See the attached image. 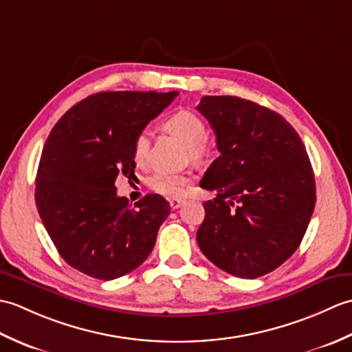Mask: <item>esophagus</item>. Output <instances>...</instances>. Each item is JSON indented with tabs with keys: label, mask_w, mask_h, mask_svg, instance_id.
Returning <instances> with one entry per match:
<instances>
[{
	"label": "esophagus",
	"mask_w": 352,
	"mask_h": 352,
	"mask_svg": "<svg viewBox=\"0 0 352 352\" xmlns=\"http://www.w3.org/2000/svg\"><path fill=\"white\" fill-rule=\"evenodd\" d=\"M169 206H170V208H174V210H177V208H180L183 206V201L182 199H170L169 201Z\"/></svg>",
	"instance_id": "1"
}]
</instances>
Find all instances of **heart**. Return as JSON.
<instances>
[{"mask_svg":"<svg viewBox=\"0 0 352 352\" xmlns=\"http://www.w3.org/2000/svg\"><path fill=\"white\" fill-rule=\"evenodd\" d=\"M166 129L177 134L186 145L189 146L190 155L193 159H201L204 154V144L208 138L207 125L198 115L192 113L189 110L177 111L168 118ZM149 145H151V134L148 130L140 131L133 145V157L140 166H145L148 162ZM149 188L154 192L160 193L163 197L178 198L186 192V188L189 184V178L177 172L159 169L149 177Z\"/></svg>","mask_w":352,"mask_h":352,"instance_id":"heart-1","label":"heart"}]
</instances>
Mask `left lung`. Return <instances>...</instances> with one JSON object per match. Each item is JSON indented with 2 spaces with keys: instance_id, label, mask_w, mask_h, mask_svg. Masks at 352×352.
<instances>
[{
  "instance_id": "left-lung-1",
  "label": "left lung",
  "mask_w": 352,
  "mask_h": 352,
  "mask_svg": "<svg viewBox=\"0 0 352 352\" xmlns=\"http://www.w3.org/2000/svg\"><path fill=\"white\" fill-rule=\"evenodd\" d=\"M221 155L199 186L214 190L197 231L204 256L239 278L281 266L300 246L315 210V174L305 146L276 111L239 96H203Z\"/></svg>"
}]
</instances>
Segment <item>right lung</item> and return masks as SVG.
Segmentation results:
<instances>
[{
	"instance_id": "1",
	"label": "right lung",
	"mask_w": 352,
	"mask_h": 352,
	"mask_svg": "<svg viewBox=\"0 0 352 352\" xmlns=\"http://www.w3.org/2000/svg\"><path fill=\"white\" fill-rule=\"evenodd\" d=\"M178 92H100L58 119L36 175V207L62 258L98 280H115L151 254L169 203L148 193L134 207L116 195L134 174L133 145Z\"/></svg>"
}]
</instances>
